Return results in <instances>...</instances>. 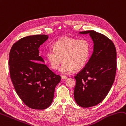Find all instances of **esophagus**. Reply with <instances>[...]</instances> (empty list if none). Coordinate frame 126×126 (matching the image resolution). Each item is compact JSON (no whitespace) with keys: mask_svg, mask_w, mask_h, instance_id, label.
<instances>
[{"mask_svg":"<svg viewBox=\"0 0 126 126\" xmlns=\"http://www.w3.org/2000/svg\"><path fill=\"white\" fill-rule=\"evenodd\" d=\"M61 78H62V79H63V80H66V79H67L68 78L66 76H64V75H63V76H62Z\"/></svg>","mask_w":126,"mask_h":126,"instance_id":"34e87169","label":"esophagus"}]
</instances>
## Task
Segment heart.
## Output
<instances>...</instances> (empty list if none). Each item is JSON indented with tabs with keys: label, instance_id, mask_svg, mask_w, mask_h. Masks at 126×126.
<instances>
[{
	"label": "heart",
	"instance_id": "1",
	"mask_svg": "<svg viewBox=\"0 0 126 126\" xmlns=\"http://www.w3.org/2000/svg\"><path fill=\"white\" fill-rule=\"evenodd\" d=\"M53 48L47 51V60L52 69L56 70L63 59L64 62L59 69L63 74H69L75 70L83 69L91 52V42L86 38L62 37L54 43Z\"/></svg>",
	"mask_w": 126,
	"mask_h": 126
}]
</instances>
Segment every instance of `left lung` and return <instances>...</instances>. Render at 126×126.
Wrapping results in <instances>:
<instances>
[{
    "instance_id": "left-lung-1",
    "label": "left lung",
    "mask_w": 126,
    "mask_h": 126,
    "mask_svg": "<svg viewBox=\"0 0 126 126\" xmlns=\"http://www.w3.org/2000/svg\"><path fill=\"white\" fill-rule=\"evenodd\" d=\"M89 33L94 42V52L86 65L74 77V96L82 107L96 106L104 100L115 80L117 67L116 49L112 41L94 30Z\"/></svg>"
}]
</instances>
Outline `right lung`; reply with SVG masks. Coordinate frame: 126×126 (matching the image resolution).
<instances>
[{
    "label": "right lung",
    "instance_id": "right-lung-1",
    "mask_svg": "<svg viewBox=\"0 0 126 126\" xmlns=\"http://www.w3.org/2000/svg\"><path fill=\"white\" fill-rule=\"evenodd\" d=\"M48 36L36 35L14 43L9 53L10 78L19 97L27 106L44 110L50 106L61 76L45 64L38 48Z\"/></svg>",
    "mask_w": 126,
    "mask_h": 126
}]
</instances>
